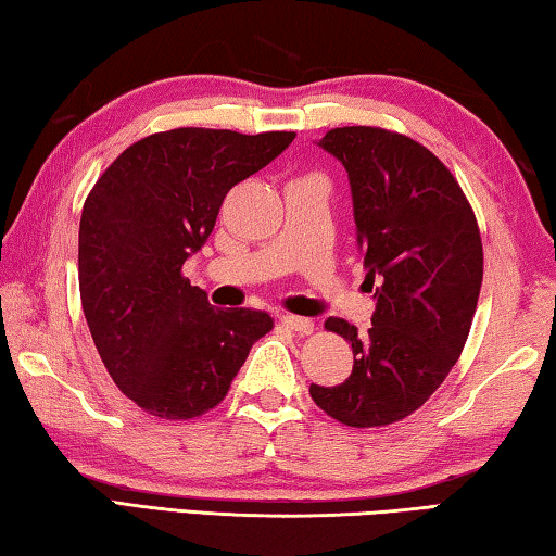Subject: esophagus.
<instances>
[{
  "label": "esophagus",
  "mask_w": 556,
  "mask_h": 556,
  "mask_svg": "<svg viewBox=\"0 0 556 556\" xmlns=\"http://www.w3.org/2000/svg\"><path fill=\"white\" fill-rule=\"evenodd\" d=\"M280 323H283L288 329H293V332H298V334H313V329H315V323L313 319H307V317H295V315H280Z\"/></svg>",
  "instance_id": "1"
}]
</instances>
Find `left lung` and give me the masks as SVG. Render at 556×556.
Here are the masks:
<instances>
[{
    "mask_svg": "<svg viewBox=\"0 0 556 556\" xmlns=\"http://www.w3.org/2000/svg\"><path fill=\"white\" fill-rule=\"evenodd\" d=\"M319 146L349 173L376 313L366 337L327 319V332L352 342L354 368L309 395L346 427H386L420 410L462 356L483 280L481 231L452 170L410 136L339 126Z\"/></svg>",
    "mask_w": 556,
    "mask_h": 556,
    "instance_id": "left-lung-1",
    "label": "left lung"
}]
</instances>
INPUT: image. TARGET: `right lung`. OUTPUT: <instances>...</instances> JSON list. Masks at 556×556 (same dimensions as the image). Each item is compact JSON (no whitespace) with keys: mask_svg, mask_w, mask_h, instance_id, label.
<instances>
[{"mask_svg":"<svg viewBox=\"0 0 556 556\" xmlns=\"http://www.w3.org/2000/svg\"><path fill=\"white\" fill-rule=\"evenodd\" d=\"M293 139L295 131H159L116 155L87 194L77 243L83 313L106 374L143 413H210L273 329L266 313L214 309L182 263L207 241L233 185Z\"/></svg>","mask_w":556,"mask_h":556,"instance_id":"1","label":"right lung"}]
</instances>
